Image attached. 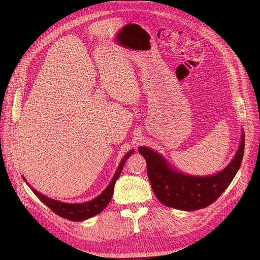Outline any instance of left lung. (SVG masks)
<instances>
[{
	"mask_svg": "<svg viewBox=\"0 0 260 260\" xmlns=\"http://www.w3.org/2000/svg\"><path fill=\"white\" fill-rule=\"evenodd\" d=\"M244 152V134L238 151L230 165L220 173L207 177L180 174L171 169L167 161L153 149L140 146L145 158L147 177L156 197L165 206L183 211H195L209 207L218 199L234 179Z\"/></svg>",
	"mask_w": 260,
	"mask_h": 260,
	"instance_id": "8db88e82",
	"label": "left lung"
}]
</instances>
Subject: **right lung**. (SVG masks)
Masks as SVG:
<instances>
[{"mask_svg":"<svg viewBox=\"0 0 260 260\" xmlns=\"http://www.w3.org/2000/svg\"><path fill=\"white\" fill-rule=\"evenodd\" d=\"M134 152H135L134 149H132V151L128 152L124 156V158L121 160L120 165L118 167V170H117L116 174L114 175V178H113L112 182L108 184V186L105 188L104 192L90 201H87L84 203H65V202H61L58 200L48 198L41 193H39L38 190H36L32 187H31V189H32V192L36 194V196L41 201H42L46 207H48L54 214H57V215L65 218V219L72 220V221H82V220L88 219V218L95 216L100 212H102L107 207V204L109 203V201H111V199L113 197L114 186H115V183L122 172L123 166H124V163L126 162L127 158L132 154H134ZM23 179L26 181L25 178H23Z\"/></svg>","mask_w":260,"mask_h":260,"instance_id":"1","label":"right lung"}]
</instances>
